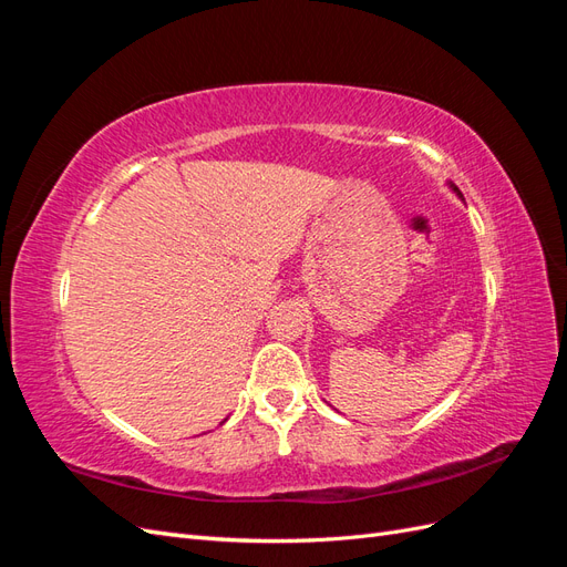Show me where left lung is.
I'll use <instances>...</instances> for the list:
<instances>
[{
	"instance_id": "8db88e82",
	"label": "left lung",
	"mask_w": 567,
	"mask_h": 567,
	"mask_svg": "<svg viewBox=\"0 0 567 567\" xmlns=\"http://www.w3.org/2000/svg\"><path fill=\"white\" fill-rule=\"evenodd\" d=\"M450 186H452V192H454V194H456V196H461V192H458V188H456V186H454V184H452V182H450Z\"/></svg>"
}]
</instances>
